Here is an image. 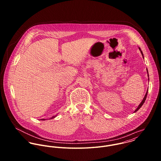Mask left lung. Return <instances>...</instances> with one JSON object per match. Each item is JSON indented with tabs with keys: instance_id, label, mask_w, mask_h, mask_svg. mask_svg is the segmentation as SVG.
I'll return each mask as SVG.
<instances>
[{
	"instance_id": "1",
	"label": "left lung",
	"mask_w": 161,
	"mask_h": 161,
	"mask_svg": "<svg viewBox=\"0 0 161 161\" xmlns=\"http://www.w3.org/2000/svg\"><path fill=\"white\" fill-rule=\"evenodd\" d=\"M139 49L140 50V51H141V54H142V58H144V56H143V53H142V51H141V49H140V47H139ZM147 70V76L149 77V74H148V70H147V69H146ZM148 79L149 80V79L148 78ZM147 92H148V89H147V92L146 93V95H145V96H144V97L143 98V99H142V102H141V103L139 105V106L138 107V108L136 109V110L134 112L135 113V112H136L137 111H138V110L142 107V105L144 104V102H145V100H146V97H147Z\"/></svg>"
}]
</instances>
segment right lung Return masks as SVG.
Listing matches in <instances>:
<instances>
[{
    "label": "right lung",
    "instance_id": "add662e5",
    "mask_svg": "<svg viewBox=\"0 0 161 161\" xmlns=\"http://www.w3.org/2000/svg\"><path fill=\"white\" fill-rule=\"evenodd\" d=\"M56 116H56H52L51 118V119H52V118H55ZM42 120H45V119H42Z\"/></svg>",
    "mask_w": 161,
    "mask_h": 161
}]
</instances>
